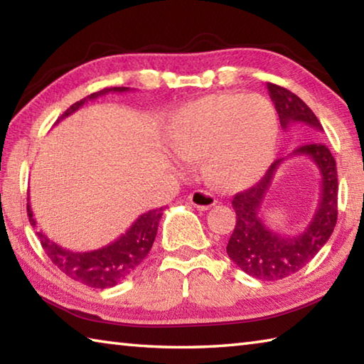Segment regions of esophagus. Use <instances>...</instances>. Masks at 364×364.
<instances>
[{
	"label": "esophagus",
	"instance_id": "obj_1",
	"mask_svg": "<svg viewBox=\"0 0 364 364\" xmlns=\"http://www.w3.org/2000/svg\"><path fill=\"white\" fill-rule=\"evenodd\" d=\"M188 199L191 204H193L196 208H199V210H208V208L217 204L215 197L210 193H207V191H202V189L193 191V193L188 196Z\"/></svg>",
	"mask_w": 364,
	"mask_h": 364
}]
</instances>
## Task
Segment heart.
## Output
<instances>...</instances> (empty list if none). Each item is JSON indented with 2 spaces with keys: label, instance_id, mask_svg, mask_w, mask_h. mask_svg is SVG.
<instances>
[{
  "label": "heart",
  "instance_id": "heart-1",
  "mask_svg": "<svg viewBox=\"0 0 364 364\" xmlns=\"http://www.w3.org/2000/svg\"><path fill=\"white\" fill-rule=\"evenodd\" d=\"M278 139V115L262 96L213 95L184 106L171 125L170 141L180 162L205 156L213 184L237 189L268 167Z\"/></svg>",
  "mask_w": 364,
  "mask_h": 364
}]
</instances>
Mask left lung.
Segmentation results:
<instances>
[{"mask_svg":"<svg viewBox=\"0 0 364 364\" xmlns=\"http://www.w3.org/2000/svg\"><path fill=\"white\" fill-rule=\"evenodd\" d=\"M271 101L278 110L282 130L300 123L315 132L323 127L313 110L297 95L282 86L267 83ZM304 155L317 165L322 175L317 212L306 230L294 237H282L269 230L261 218V205L275 171L284 159ZM337 167L331 151L321 141L299 146L284 159L271 164L267 173L254 186L232 197L236 225L228 241V257L252 278L278 281L287 278L311 262L328 242L337 223Z\"/></svg>","mask_w":364,"mask_h":364,"instance_id":"8db88e82","label":"left lung"}]
</instances>
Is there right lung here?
<instances>
[{
    "label": "right lung",
    "mask_w": 364,
    "mask_h": 364,
    "mask_svg": "<svg viewBox=\"0 0 364 364\" xmlns=\"http://www.w3.org/2000/svg\"><path fill=\"white\" fill-rule=\"evenodd\" d=\"M127 91H130L127 86H114V88H104L97 93L86 96L83 100L72 104L59 117L58 123L75 112L88 101H95L100 96L109 93H127ZM162 212L164 208L160 207L156 210L139 215L136 221L114 242L90 252H73L51 241L43 231H36V234H38L41 247L45 249L46 255L69 278L95 289H109L119 284L128 274H132L138 264L144 260L146 255L149 254L157 234L159 221L162 218ZM27 213L30 225L36 226L30 202H27Z\"/></svg>",
    "instance_id": "obj_1"
}]
</instances>
